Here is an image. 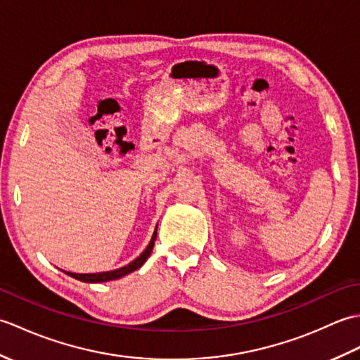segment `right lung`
Returning a JSON list of instances; mask_svg holds the SVG:
<instances>
[{"mask_svg": "<svg viewBox=\"0 0 360 360\" xmlns=\"http://www.w3.org/2000/svg\"><path fill=\"white\" fill-rule=\"evenodd\" d=\"M156 235H158V226L155 229V232H153L151 240L148 243V246L145 248V250L142 254L137 257L136 259H133L131 263H128L124 267H119V269H114V271H106V272H96V274H75V272H68L63 271L65 274L70 275V277L75 278V280H80L83 283H103V281H111V280H117L125 277L129 272H134L136 269H139V267L147 262V258L150 257L153 246H155V240H156Z\"/></svg>", "mask_w": 360, "mask_h": 360, "instance_id": "right-lung-1", "label": "right lung"}]
</instances>
